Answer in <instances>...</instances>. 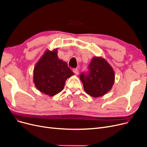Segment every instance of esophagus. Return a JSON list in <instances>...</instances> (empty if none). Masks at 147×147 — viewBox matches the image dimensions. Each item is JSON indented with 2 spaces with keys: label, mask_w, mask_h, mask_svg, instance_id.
<instances>
[{
  "label": "esophagus",
  "mask_w": 147,
  "mask_h": 147,
  "mask_svg": "<svg viewBox=\"0 0 147 147\" xmlns=\"http://www.w3.org/2000/svg\"><path fill=\"white\" fill-rule=\"evenodd\" d=\"M73 72H74L76 74H78L79 73V69H78V68H74V69H73Z\"/></svg>",
  "instance_id": "esophagus-1"
}]
</instances>
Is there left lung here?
Returning a JSON list of instances; mask_svg holds the SVG:
<instances>
[{
  "label": "left lung",
  "mask_w": 147,
  "mask_h": 147,
  "mask_svg": "<svg viewBox=\"0 0 147 147\" xmlns=\"http://www.w3.org/2000/svg\"><path fill=\"white\" fill-rule=\"evenodd\" d=\"M80 79L86 93L94 98L105 95L112 88L115 73L110 64L101 57H94L89 65V71L82 73Z\"/></svg>",
  "instance_id": "left-lung-1"
}]
</instances>
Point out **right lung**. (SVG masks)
<instances>
[{
	"mask_svg": "<svg viewBox=\"0 0 147 147\" xmlns=\"http://www.w3.org/2000/svg\"><path fill=\"white\" fill-rule=\"evenodd\" d=\"M57 49L46 50L34 66L33 82L42 93L52 96L64 88L66 80L74 75L66 62L57 55Z\"/></svg>",
	"mask_w": 147,
	"mask_h": 147,
	"instance_id": "right-lung-1",
	"label": "right lung"
}]
</instances>
